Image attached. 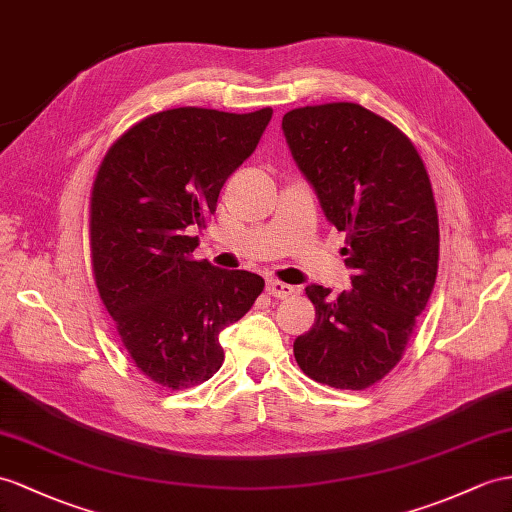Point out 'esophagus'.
<instances>
[{
  "label": "esophagus",
  "instance_id": "34e87169",
  "mask_svg": "<svg viewBox=\"0 0 512 512\" xmlns=\"http://www.w3.org/2000/svg\"><path fill=\"white\" fill-rule=\"evenodd\" d=\"M267 293L271 297H278V299H284V297H291L295 293V286L286 284V282H280V280H269L267 282Z\"/></svg>",
  "mask_w": 512,
  "mask_h": 512
}]
</instances>
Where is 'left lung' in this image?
Listing matches in <instances>:
<instances>
[{"instance_id":"left-lung-1","label":"left lung","mask_w":512,"mask_h":512,"mask_svg":"<svg viewBox=\"0 0 512 512\" xmlns=\"http://www.w3.org/2000/svg\"><path fill=\"white\" fill-rule=\"evenodd\" d=\"M282 130L323 213L345 232L352 291L306 286L315 323L297 336L299 369L334 389L363 391L400 363L439 269V215L413 141L360 104L289 110Z\"/></svg>"}]
</instances>
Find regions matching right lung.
<instances>
[{
    "label": "right lung",
    "instance_id": "right-lung-1",
    "mask_svg": "<svg viewBox=\"0 0 512 512\" xmlns=\"http://www.w3.org/2000/svg\"><path fill=\"white\" fill-rule=\"evenodd\" d=\"M273 115L182 106L156 112L110 145L91 191V265L121 343L171 391L213 378L219 332L239 321L265 280L195 260V228L252 156Z\"/></svg>",
    "mask_w": 512,
    "mask_h": 512
}]
</instances>
